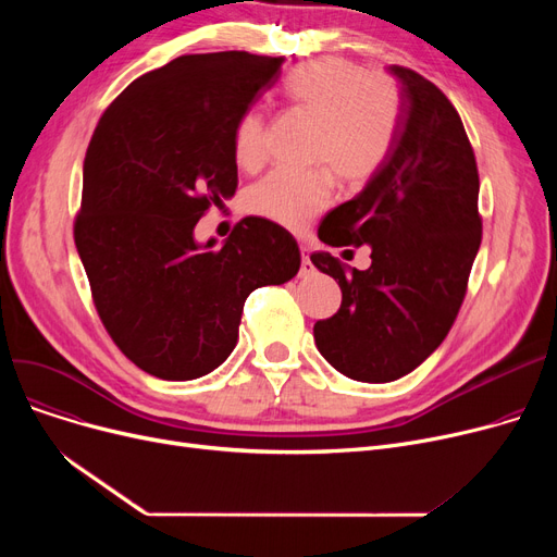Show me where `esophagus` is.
<instances>
[{
	"instance_id": "1",
	"label": "esophagus",
	"mask_w": 557,
	"mask_h": 557,
	"mask_svg": "<svg viewBox=\"0 0 557 557\" xmlns=\"http://www.w3.org/2000/svg\"><path fill=\"white\" fill-rule=\"evenodd\" d=\"M300 250H302V267H300V275H302V277H311L315 269H313V263H311V259H309V250H307V246H302Z\"/></svg>"
}]
</instances>
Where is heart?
Segmentation results:
<instances>
[{
	"instance_id": "heart-1",
	"label": "heart",
	"mask_w": 557,
	"mask_h": 557,
	"mask_svg": "<svg viewBox=\"0 0 557 557\" xmlns=\"http://www.w3.org/2000/svg\"><path fill=\"white\" fill-rule=\"evenodd\" d=\"M282 92L318 122L313 162L332 166L343 183L363 185L386 164L401 112L399 90L388 76L325 58L290 70ZM234 158L244 169L267 158L261 112L242 114L234 128ZM332 196L330 171H273L250 189L248 205L257 216L300 230L327 208Z\"/></svg>"
}]
</instances>
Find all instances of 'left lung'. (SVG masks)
<instances>
[{
    "label": "left lung",
    "mask_w": 557,
    "mask_h": 557,
    "mask_svg": "<svg viewBox=\"0 0 557 557\" xmlns=\"http://www.w3.org/2000/svg\"><path fill=\"white\" fill-rule=\"evenodd\" d=\"M388 74L401 101L393 151L318 227L327 246H370V269L311 255L343 290L341 309L313 325L318 352L366 384L395 382L435 352L481 246L479 171L456 108L418 72L391 65Z\"/></svg>",
    "instance_id": "8db88e82"
}]
</instances>
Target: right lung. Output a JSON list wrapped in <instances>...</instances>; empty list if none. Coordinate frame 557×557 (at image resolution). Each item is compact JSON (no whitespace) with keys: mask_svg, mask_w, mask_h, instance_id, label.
<instances>
[{"mask_svg":"<svg viewBox=\"0 0 557 557\" xmlns=\"http://www.w3.org/2000/svg\"><path fill=\"white\" fill-rule=\"evenodd\" d=\"M282 63L248 51L175 58L135 78L87 146L74 242L95 307L116 347L166 382L219 368L246 298L300 271L294 234L269 219H244L221 248L194 237L205 210L237 191L234 128Z\"/></svg>","mask_w":557,"mask_h":557,"instance_id":"1","label":"right lung"}]
</instances>
